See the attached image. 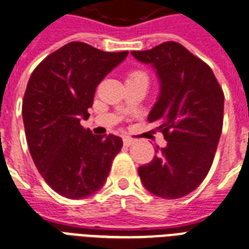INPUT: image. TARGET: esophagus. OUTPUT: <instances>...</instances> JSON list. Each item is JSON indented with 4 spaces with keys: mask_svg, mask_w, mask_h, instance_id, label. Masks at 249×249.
<instances>
[{
    "mask_svg": "<svg viewBox=\"0 0 249 249\" xmlns=\"http://www.w3.org/2000/svg\"><path fill=\"white\" fill-rule=\"evenodd\" d=\"M123 142H124L125 146H130L134 143V140H132V138H129V137H124L123 138Z\"/></svg>",
    "mask_w": 249,
    "mask_h": 249,
    "instance_id": "34e87169",
    "label": "esophagus"
}]
</instances>
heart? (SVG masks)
I'll use <instances>...</instances> for the list:
<instances>
[{
    "label": "heart",
    "instance_id": "heart-1",
    "mask_svg": "<svg viewBox=\"0 0 249 249\" xmlns=\"http://www.w3.org/2000/svg\"><path fill=\"white\" fill-rule=\"evenodd\" d=\"M141 74H143V73H141V71H133V73H130V75H129V77H133V75H141Z\"/></svg>",
    "mask_w": 249,
    "mask_h": 249
}]
</instances>
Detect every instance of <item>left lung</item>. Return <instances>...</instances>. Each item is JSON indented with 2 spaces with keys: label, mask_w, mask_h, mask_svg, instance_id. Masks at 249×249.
<instances>
[{
  "label": "left lung",
  "mask_w": 249,
  "mask_h": 249,
  "mask_svg": "<svg viewBox=\"0 0 249 249\" xmlns=\"http://www.w3.org/2000/svg\"><path fill=\"white\" fill-rule=\"evenodd\" d=\"M138 61L153 65L160 94L147 120L167 141L154 159L138 168L143 187L167 200L193 192L213 164L223 126L225 95L213 70L176 41L147 51H132Z\"/></svg>",
  "instance_id": "left-lung-1"
}]
</instances>
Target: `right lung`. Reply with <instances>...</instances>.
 <instances>
[{
	"label": "right lung",
	"mask_w": 249,
	"mask_h": 249,
	"mask_svg": "<svg viewBox=\"0 0 249 249\" xmlns=\"http://www.w3.org/2000/svg\"><path fill=\"white\" fill-rule=\"evenodd\" d=\"M126 56L71 41L45 57L28 79L22 115L30 154L45 183L66 198L98 192L123 147L120 137L95 136L81 120L90 116L96 86Z\"/></svg>",
	"instance_id": "obj_1"
}]
</instances>
